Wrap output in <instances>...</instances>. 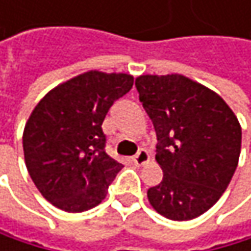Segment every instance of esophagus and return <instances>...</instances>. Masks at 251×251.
Returning a JSON list of instances; mask_svg holds the SVG:
<instances>
[{
  "label": "esophagus",
  "instance_id": "1",
  "mask_svg": "<svg viewBox=\"0 0 251 251\" xmlns=\"http://www.w3.org/2000/svg\"><path fill=\"white\" fill-rule=\"evenodd\" d=\"M149 159H151L149 152H148V151H144V149H140V151L137 152V155L132 156V161H134L135 166H144V164H146Z\"/></svg>",
  "mask_w": 251,
  "mask_h": 251
}]
</instances>
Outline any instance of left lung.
<instances>
[{"instance_id":"1","label":"left lung","mask_w":251,"mask_h":251,"mask_svg":"<svg viewBox=\"0 0 251 251\" xmlns=\"http://www.w3.org/2000/svg\"><path fill=\"white\" fill-rule=\"evenodd\" d=\"M135 87L164 173L148 199L166 218L193 220L226 191L239 159L241 125L223 98L184 75H141Z\"/></svg>"}]
</instances>
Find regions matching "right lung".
<instances>
[{"label": "right lung", "instance_id": "add662e5", "mask_svg": "<svg viewBox=\"0 0 251 251\" xmlns=\"http://www.w3.org/2000/svg\"><path fill=\"white\" fill-rule=\"evenodd\" d=\"M132 84L128 74H81L46 93L26 120V170L40 194L58 209L82 212L107 196L123 166L105 152L102 122Z\"/></svg>", "mask_w": 251, "mask_h": 251}]
</instances>
